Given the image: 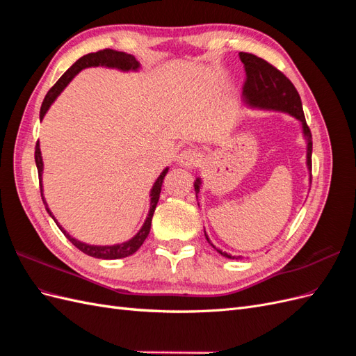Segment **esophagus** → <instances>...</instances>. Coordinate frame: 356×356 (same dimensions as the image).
<instances>
[{
  "instance_id": "1",
  "label": "esophagus",
  "mask_w": 356,
  "mask_h": 356,
  "mask_svg": "<svg viewBox=\"0 0 356 356\" xmlns=\"http://www.w3.org/2000/svg\"><path fill=\"white\" fill-rule=\"evenodd\" d=\"M200 159H202L200 152H197V149H193V148H187V149H184V152L179 153L177 161L181 168L193 169L200 163Z\"/></svg>"
}]
</instances>
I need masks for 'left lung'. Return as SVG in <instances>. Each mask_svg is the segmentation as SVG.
<instances>
[{
	"instance_id": "left-lung-1",
	"label": "left lung",
	"mask_w": 356,
	"mask_h": 356,
	"mask_svg": "<svg viewBox=\"0 0 356 356\" xmlns=\"http://www.w3.org/2000/svg\"><path fill=\"white\" fill-rule=\"evenodd\" d=\"M239 58L245 65L246 71V81L243 84L242 90V99L243 102L254 110H263V111H276V113H285L293 115L296 120H298L301 126V134L306 141V166L309 172L312 170V134L310 129L306 124V118L303 113V105H301L300 95L294 84L291 83L285 75L277 71L270 63L266 62L261 58H257L251 53H239ZM312 179V175L310 178ZM202 179L196 178L195 181V191L196 197L200 191ZM207 241L212 245L209 241L207 232ZM217 252H220L222 257L230 258V260H238L239 257H234L232 254H227L225 251L218 250L217 246H213Z\"/></svg>"
}]
</instances>
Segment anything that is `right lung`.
Instances as JSON below:
<instances>
[{
	"instance_id": "right-lung-1",
	"label": "right lung",
	"mask_w": 356,
	"mask_h": 356,
	"mask_svg": "<svg viewBox=\"0 0 356 356\" xmlns=\"http://www.w3.org/2000/svg\"><path fill=\"white\" fill-rule=\"evenodd\" d=\"M92 67H104V68H111V70H118L123 72H138L141 70V63H139L135 56L129 55V53L124 51H117L113 49H105V50H99L96 53H89V55L81 56L77 62L72 63V67L62 75V77L56 81V84L47 92L44 101L41 104V110H40V120L44 118L46 113L49 111V108L51 106V104L56 101L58 96L63 92V89L71 83V80L77 75L80 71L86 70V68H92ZM35 165L38 169V178H40V190H41V197H42V203H44L46 211L49 212L50 217L55 220L56 225L60 229V232L65 234V238L74 245L77 246L80 251H83L84 254H88L90 257L95 258H101V260H118V258H124L135 254L141 245L144 243V241L147 239V236L149 233V229H152V220L154 215V209L157 207V202L160 197V190H161V184H163V179L168 174L169 168H165L163 172L157 177V179L154 181V184L149 190V209L147 213V218L143 224V227L138 230V233L126 242L122 243H115V245H89L86 242H81L79 239L72 238V236L62 227V225L58 222V220L55 218V215L50 211L49 204L44 199V195H42V169H44V163H42V156H41V149H40V141L35 145Z\"/></svg>"
}]
</instances>
